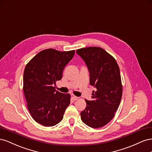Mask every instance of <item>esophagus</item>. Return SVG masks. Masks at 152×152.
<instances>
[{"label":"esophagus","instance_id":"1","mask_svg":"<svg viewBox=\"0 0 152 152\" xmlns=\"http://www.w3.org/2000/svg\"><path fill=\"white\" fill-rule=\"evenodd\" d=\"M71 98L72 99V100L73 101H76V100H77V99H79V97H76V96H75V95H73V94H72L71 95Z\"/></svg>","mask_w":152,"mask_h":152}]
</instances>
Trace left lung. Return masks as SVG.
Listing matches in <instances>:
<instances>
[{"mask_svg": "<svg viewBox=\"0 0 152 152\" xmlns=\"http://www.w3.org/2000/svg\"><path fill=\"white\" fill-rule=\"evenodd\" d=\"M76 53L87 66L90 84L95 88L92 101L85 99L86 106L81 112V119L90 127H102L113 118L122 99L119 67L115 59L101 48H85Z\"/></svg>", "mask_w": 152, "mask_h": 152, "instance_id": "left-lung-1", "label": "left lung"}]
</instances>
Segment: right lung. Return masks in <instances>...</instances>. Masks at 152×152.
Segmentation results:
<instances>
[{"label": "right lung", "mask_w": 152, "mask_h": 152, "mask_svg": "<svg viewBox=\"0 0 152 152\" xmlns=\"http://www.w3.org/2000/svg\"><path fill=\"white\" fill-rule=\"evenodd\" d=\"M75 53V50L46 49L38 53L25 66L23 92L28 110L34 120L44 126L58 124L70 104V94L59 92L53 85L62 79L64 69Z\"/></svg>", "instance_id": "obj_1"}]
</instances>
